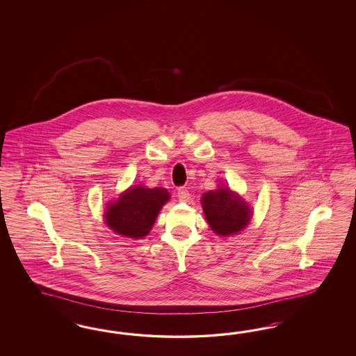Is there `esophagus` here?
<instances>
[{
  "mask_svg": "<svg viewBox=\"0 0 356 356\" xmlns=\"http://www.w3.org/2000/svg\"><path fill=\"white\" fill-rule=\"evenodd\" d=\"M177 197H179V200H180V201L185 202V201H188V200H189L191 194H189L186 188H179V189H177Z\"/></svg>",
  "mask_w": 356,
  "mask_h": 356,
  "instance_id": "obj_1",
  "label": "esophagus"
}]
</instances>
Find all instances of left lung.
<instances>
[{
  "label": "left lung",
  "instance_id": "1",
  "mask_svg": "<svg viewBox=\"0 0 356 356\" xmlns=\"http://www.w3.org/2000/svg\"><path fill=\"white\" fill-rule=\"evenodd\" d=\"M201 204L209 226L219 236L236 235L248 226L253 214L248 204L228 186L206 192Z\"/></svg>",
  "mask_w": 356,
  "mask_h": 356
}]
</instances>
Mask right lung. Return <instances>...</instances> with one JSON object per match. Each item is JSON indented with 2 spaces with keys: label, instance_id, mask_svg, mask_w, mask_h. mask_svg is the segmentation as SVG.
<instances>
[{
  "label": "right lung",
  "instance_id": "right-lung-1",
  "mask_svg": "<svg viewBox=\"0 0 356 356\" xmlns=\"http://www.w3.org/2000/svg\"><path fill=\"white\" fill-rule=\"evenodd\" d=\"M170 200L165 188L133 185L118 201L106 206L107 226L121 236L142 238L149 235L161 209Z\"/></svg>",
  "mask_w": 356,
  "mask_h": 356
}]
</instances>
